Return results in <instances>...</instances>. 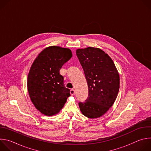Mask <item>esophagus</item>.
<instances>
[{"mask_svg":"<svg viewBox=\"0 0 151 151\" xmlns=\"http://www.w3.org/2000/svg\"><path fill=\"white\" fill-rule=\"evenodd\" d=\"M70 94H71L72 95H74V94H75V90H74L73 88H72V89L70 90Z\"/></svg>","mask_w":151,"mask_h":151,"instance_id":"34e87169","label":"esophagus"}]
</instances>
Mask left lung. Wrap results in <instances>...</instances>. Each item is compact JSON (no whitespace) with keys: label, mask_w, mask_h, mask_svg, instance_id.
Wrapping results in <instances>:
<instances>
[{"label":"left lung","mask_w":151,"mask_h":151,"mask_svg":"<svg viewBox=\"0 0 151 151\" xmlns=\"http://www.w3.org/2000/svg\"><path fill=\"white\" fill-rule=\"evenodd\" d=\"M76 55L84 72L88 97L79 102L82 114L89 118L104 115L114 103L119 89V76L111 58L101 50L78 49Z\"/></svg>","instance_id":"8db88e82"}]
</instances>
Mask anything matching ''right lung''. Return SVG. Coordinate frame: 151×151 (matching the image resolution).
<instances>
[{
	"label": "right lung",
	"instance_id": "right-lung-1",
	"mask_svg": "<svg viewBox=\"0 0 151 151\" xmlns=\"http://www.w3.org/2000/svg\"><path fill=\"white\" fill-rule=\"evenodd\" d=\"M72 57L70 50L51 46L43 50L33 61L27 78L30 99L42 114H58L70 96L64 84L60 69Z\"/></svg>",
	"mask_w": 151,
	"mask_h": 151
}]
</instances>
